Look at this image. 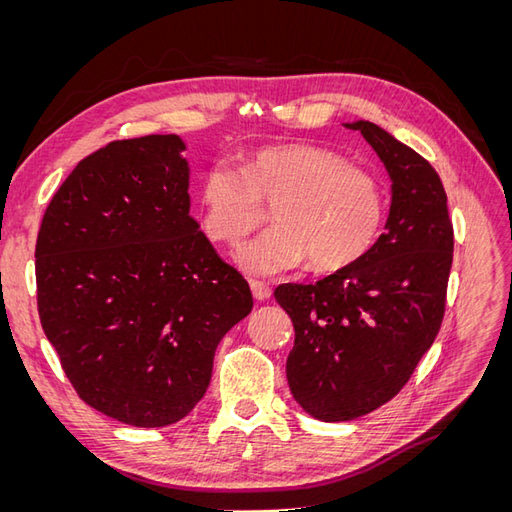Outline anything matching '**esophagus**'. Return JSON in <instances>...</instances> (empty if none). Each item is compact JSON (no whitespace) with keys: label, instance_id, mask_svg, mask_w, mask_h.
<instances>
[{"label":"esophagus","instance_id":"1","mask_svg":"<svg viewBox=\"0 0 512 512\" xmlns=\"http://www.w3.org/2000/svg\"><path fill=\"white\" fill-rule=\"evenodd\" d=\"M250 288H252V294L256 301H267L271 297V286L260 282V280H250Z\"/></svg>","mask_w":512,"mask_h":512}]
</instances>
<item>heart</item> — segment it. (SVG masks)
I'll return each instance as SVG.
<instances>
[{
  "mask_svg": "<svg viewBox=\"0 0 512 512\" xmlns=\"http://www.w3.org/2000/svg\"><path fill=\"white\" fill-rule=\"evenodd\" d=\"M200 226L215 243L235 245L267 220L275 228L243 245L237 262L271 275L301 265L339 271L376 243L384 220V192L369 170L309 143L260 147L241 170L218 162L198 188Z\"/></svg>",
  "mask_w": 512,
  "mask_h": 512,
  "instance_id": "obj_1",
  "label": "heart"
}]
</instances>
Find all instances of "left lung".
Returning a JSON list of instances; mask_svg holds the SVG:
<instances>
[{
    "instance_id": "1",
    "label": "left lung",
    "mask_w": 512,
    "mask_h": 512,
    "mask_svg": "<svg viewBox=\"0 0 512 512\" xmlns=\"http://www.w3.org/2000/svg\"><path fill=\"white\" fill-rule=\"evenodd\" d=\"M346 128L361 132L389 170L384 232L354 265L316 284L275 288L294 327L290 393L327 423L359 418L404 389L440 331L455 243L436 168L376 123Z\"/></svg>"
}]
</instances>
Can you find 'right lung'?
<instances>
[{
  "mask_svg": "<svg viewBox=\"0 0 512 512\" xmlns=\"http://www.w3.org/2000/svg\"><path fill=\"white\" fill-rule=\"evenodd\" d=\"M183 149L149 134L91 153L36 241L38 314L61 369L87 406L132 427L188 416L215 348L254 305L190 215Z\"/></svg>",
  "mask_w": 512,
  "mask_h": 512,
  "instance_id": "obj_1",
  "label": "right lung"
}]
</instances>
